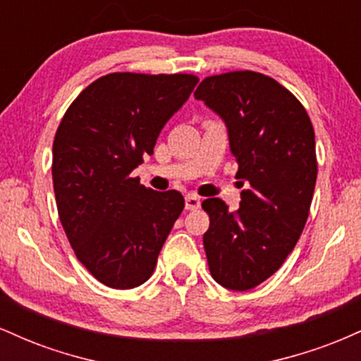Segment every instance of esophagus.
<instances>
[{
  "mask_svg": "<svg viewBox=\"0 0 361 361\" xmlns=\"http://www.w3.org/2000/svg\"><path fill=\"white\" fill-rule=\"evenodd\" d=\"M198 207H200V197H197V195L193 193H188L185 197V209L186 210H197Z\"/></svg>",
  "mask_w": 361,
  "mask_h": 361,
  "instance_id": "esophagus-1",
  "label": "esophagus"
}]
</instances>
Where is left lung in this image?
Returning a JSON list of instances; mask_svg holds the SVG:
<instances>
[{
    "mask_svg": "<svg viewBox=\"0 0 361 361\" xmlns=\"http://www.w3.org/2000/svg\"><path fill=\"white\" fill-rule=\"evenodd\" d=\"M195 98L226 122L235 178L250 183L234 212L221 198L202 202L210 219L204 234L210 275L244 292L279 270L304 231L317 178L316 135L302 103L261 73L209 76Z\"/></svg>",
    "mask_w": 361,
    "mask_h": 361,
    "instance_id": "1",
    "label": "left lung"
}]
</instances>
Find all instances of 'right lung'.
Here are the masks:
<instances>
[{
	"label": "right lung",
	"instance_id": "1",
	"mask_svg": "<svg viewBox=\"0 0 361 361\" xmlns=\"http://www.w3.org/2000/svg\"><path fill=\"white\" fill-rule=\"evenodd\" d=\"M197 82L181 73L106 74L78 94L57 127V212L76 258L106 287L149 280L183 210L180 192H154L130 173L152 154L164 123Z\"/></svg>",
	"mask_w": 361,
	"mask_h": 361
}]
</instances>
